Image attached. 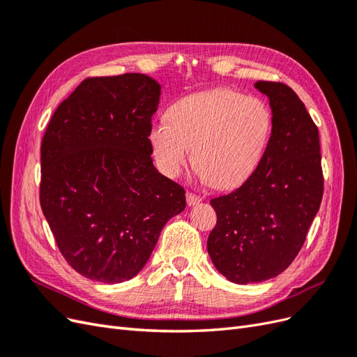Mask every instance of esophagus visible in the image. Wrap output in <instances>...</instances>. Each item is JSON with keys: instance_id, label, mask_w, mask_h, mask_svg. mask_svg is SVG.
Listing matches in <instances>:
<instances>
[{"instance_id": "obj_1", "label": "esophagus", "mask_w": 357, "mask_h": 357, "mask_svg": "<svg viewBox=\"0 0 357 357\" xmlns=\"http://www.w3.org/2000/svg\"><path fill=\"white\" fill-rule=\"evenodd\" d=\"M186 199H188V205H197L198 202H201V197H198V195H195V193H192V192H188L186 193Z\"/></svg>"}]
</instances>
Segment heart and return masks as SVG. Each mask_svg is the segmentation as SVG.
Here are the masks:
<instances>
[{
    "label": "heart",
    "instance_id": "heart-1",
    "mask_svg": "<svg viewBox=\"0 0 357 357\" xmlns=\"http://www.w3.org/2000/svg\"><path fill=\"white\" fill-rule=\"evenodd\" d=\"M156 122L149 142L159 167L177 177L190 162L211 186H240L261 164L273 131V114L257 96L231 89L177 100Z\"/></svg>",
    "mask_w": 357,
    "mask_h": 357
}]
</instances>
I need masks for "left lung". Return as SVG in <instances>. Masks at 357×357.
I'll return each instance as SVG.
<instances>
[{
	"label": "left lung",
	"instance_id": "obj_1",
	"mask_svg": "<svg viewBox=\"0 0 357 357\" xmlns=\"http://www.w3.org/2000/svg\"><path fill=\"white\" fill-rule=\"evenodd\" d=\"M255 88L273 110L265 155L238 189L210 201L218 223L207 250L236 284L265 282L294 262L323 197L319 129L304 102L284 83L259 80Z\"/></svg>",
	"mask_w": 357,
	"mask_h": 357
}]
</instances>
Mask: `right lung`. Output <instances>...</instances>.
Listing matches in <instances>:
<instances>
[{
  "label": "right lung",
  "mask_w": 357,
  "mask_h": 357,
  "mask_svg": "<svg viewBox=\"0 0 357 357\" xmlns=\"http://www.w3.org/2000/svg\"><path fill=\"white\" fill-rule=\"evenodd\" d=\"M160 84L146 74L89 77L53 113L41 142L40 204L66 261L101 283L147 264L185 189L155 168L149 142Z\"/></svg>",
  "instance_id": "add662e5"
}]
</instances>
